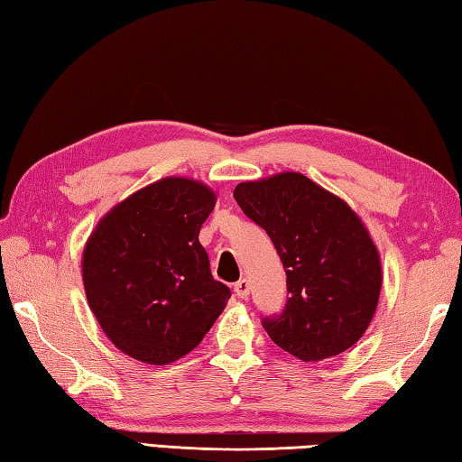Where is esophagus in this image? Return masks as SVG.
Masks as SVG:
<instances>
[{
    "label": "esophagus",
    "instance_id": "34e87169",
    "mask_svg": "<svg viewBox=\"0 0 462 462\" xmlns=\"http://www.w3.org/2000/svg\"><path fill=\"white\" fill-rule=\"evenodd\" d=\"M234 291H236L238 298L246 300L250 296V283H248V280L242 278V280H238L236 283H234Z\"/></svg>",
    "mask_w": 462,
    "mask_h": 462
}]
</instances>
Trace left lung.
Returning a JSON list of instances; mask_svg holds the SVG:
<instances>
[{
	"label": "left lung",
	"instance_id": "left-lung-1",
	"mask_svg": "<svg viewBox=\"0 0 462 462\" xmlns=\"http://www.w3.org/2000/svg\"><path fill=\"white\" fill-rule=\"evenodd\" d=\"M234 199L268 232L286 270V306L262 319L272 341L301 361L339 356L357 343L383 280L379 252L359 216L300 172L240 182Z\"/></svg>",
	"mask_w": 462,
	"mask_h": 462
}]
</instances>
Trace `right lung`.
<instances>
[{"instance_id":"1","label":"right lung","mask_w":462,"mask_h":462,"mask_svg":"<svg viewBox=\"0 0 462 462\" xmlns=\"http://www.w3.org/2000/svg\"><path fill=\"white\" fill-rule=\"evenodd\" d=\"M216 194L169 176L97 224L83 252V283L105 336L133 359L166 365L190 353L230 300L199 242Z\"/></svg>"}]
</instances>
